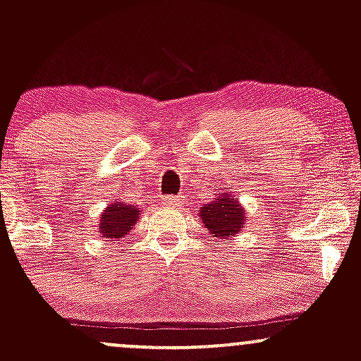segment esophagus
<instances>
[{
  "label": "esophagus",
  "instance_id": "esophagus-1",
  "mask_svg": "<svg viewBox=\"0 0 361 361\" xmlns=\"http://www.w3.org/2000/svg\"><path fill=\"white\" fill-rule=\"evenodd\" d=\"M181 204H183V200L180 197H175V195H168V197L161 200V205L168 207V209H178V207H181Z\"/></svg>",
  "mask_w": 361,
  "mask_h": 361
}]
</instances>
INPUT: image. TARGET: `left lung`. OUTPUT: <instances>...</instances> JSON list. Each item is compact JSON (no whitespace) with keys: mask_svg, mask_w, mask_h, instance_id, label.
<instances>
[{"mask_svg":"<svg viewBox=\"0 0 361 361\" xmlns=\"http://www.w3.org/2000/svg\"><path fill=\"white\" fill-rule=\"evenodd\" d=\"M198 217L212 238L229 239L235 238L244 229L246 224V210L239 204L238 198L224 188L212 202L205 204L198 210Z\"/></svg>","mask_w":361,"mask_h":361,"instance_id":"obj_1","label":"left lung"}]
</instances>
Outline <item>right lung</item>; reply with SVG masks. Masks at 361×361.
I'll list each match as a JSON object with an SVG mask.
<instances>
[{
  "label": "right lung",
  "instance_id": "right-lung-1",
  "mask_svg": "<svg viewBox=\"0 0 361 361\" xmlns=\"http://www.w3.org/2000/svg\"><path fill=\"white\" fill-rule=\"evenodd\" d=\"M139 217L140 210L137 205L127 204V202H111L100 215L98 231L102 238H106L109 241H115V239L118 241L130 233Z\"/></svg>",
  "mask_w": 361,
  "mask_h": 361
}]
</instances>
